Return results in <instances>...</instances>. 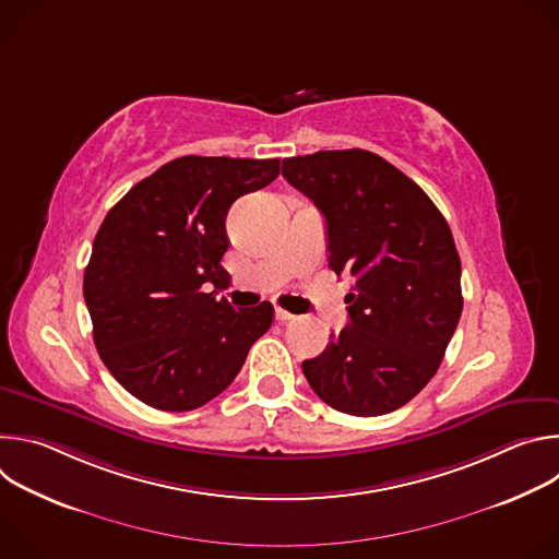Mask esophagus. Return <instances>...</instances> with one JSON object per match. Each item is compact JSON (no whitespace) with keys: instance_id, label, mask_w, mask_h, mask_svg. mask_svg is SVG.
<instances>
[{"instance_id":"1","label":"esophagus","mask_w":559,"mask_h":559,"mask_svg":"<svg viewBox=\"0 0 559 559\" xmlns=\"http://www.w3.org/2000/svg\"><path fill=\"white\" fill-rule=\"evenodd\" d=\"M274 313H276V321H281V323L294 321V313H289L287 309H281V307H276V309H274Z\"/></svg>"}]
</instances>
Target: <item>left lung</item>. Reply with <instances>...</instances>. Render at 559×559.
I'll return each mask as SVG.
<instances>
[{
    "mask_svg": "<svg viewBox=\"0 0 559 559\" xmlns=\"http://www.w3.org/2000/svg\"><path fill=\"white\" fill-rule=\"evenodd\" d=\"M283 177L328 223L330 270L352 281L349 325L302 373L349 416L401 409L433 378L462 313L449 223L407 175L369 150H321L283 162Z\"/></svg>",
    "mask_w": 559,
    "mask_h": 559,
    "instance_id": "1",
    "label": "left lung"
}]
</instances>
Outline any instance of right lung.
<instances>
[{
  "mask_svg": "<svg viewBox=\"0 0 559 559\" xmlns=\"http://www.w3.org/2000/svg\"><path fill=\"white\" fill-rule=\"evenodd\" d=\"M278 158L181 156L139 181L106 214L84 274L97 352L141 403L203 407L231 384L274 307L234 309L207 285L225 281V216L270 186Z\"/></svg>",
  "mask_w": 559,
  "mask_h": 559,
  "instance_id": "1",
  "label": "right lung"
}]
</instances>
